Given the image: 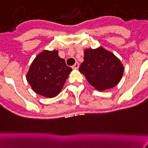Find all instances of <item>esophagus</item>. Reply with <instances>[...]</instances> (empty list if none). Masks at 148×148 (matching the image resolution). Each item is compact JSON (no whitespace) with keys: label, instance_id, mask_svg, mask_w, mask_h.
Masks as SVG:
<instances>
[{"label":"esophagus","instance_id":"esophagus-1","mask_svg":"<svg viewBox=\"0 0 148 148\" xmlns=\"http://www.w3.org/2000/svg\"><path fill=\"white\" fill-rule=\"evenodd\" d=\"M79 64L78 63V62H75V63L73 66V69H77L79 68Z\"/></svg>","mask_w":148,"mask_h":148}]
</instances>
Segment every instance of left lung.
Returning <instances> with one entry per match:
<instances>
[{"label": "left lung", "instance_id": "1", "mask_svg": "<svg viewBox=\"0 0 148 148\" xmlns=\"http://www.w3.org/2000/svg\"><path fill=\"white\" fill-rule=\"evenodd\" d=\"M79 71L96 90L103 91L119 83L123 76V66L112 52L99 47L85 49L84 61Z\"/></svg>", "mask_w": 148, "mask_h": 148}]
</instances>
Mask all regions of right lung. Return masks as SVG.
<instances>
[{
    "label": "right lung",
    "mask_w": 148,
    "mask_h": 148,
    "mask_svg": "<svg viewBox=\"0 0 148 148\" xmlns=\"http://www.w3.org/2000/svg\"><path fill=\"white\" fill-rule=\"evenodd\" d=\"M72 70L58 51L45 50L34 59L26 79L36 93L51 98L61 91Z\"/></svg>",
    "instance_id": "add662e5"
}]
</instances>
